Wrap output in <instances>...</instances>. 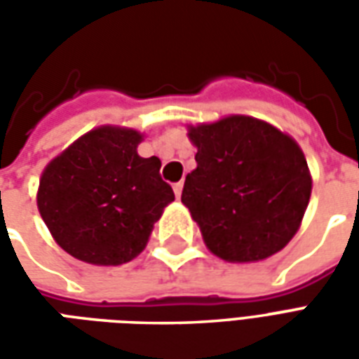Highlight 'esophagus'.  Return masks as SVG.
I'll use <instances>...</instances> for the list:
<instances>
[{"instance_id": "obj_1", "label": "esophagus", "mask_w": 359, "mask_h": 359, "mask_svg": "<svg viewBox=\"0 0 359 359\" xmlns=\"http://www.w3.org/2000/svg\"><path fill=\"white\" fill-rule=\"evenodd\" d=\"M182 187H184L182 182H177V184L172 187V190H175V196H177V198H180V194H182Z\"/></svg>"}]
</instances>
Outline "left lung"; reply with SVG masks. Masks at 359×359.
<instances>
[{
	"mask_svg": "<svg viewBox=\"0 0 359 359\" xmlns=\"http://www.w3.org/2000/svg\"><path fill=\"white\" fill-rule=\"evenodd\" d=\"M196 169L182 203L211 254L231 264L262 262L298 233L311 196V175L292 136L262 118L229 115L188 125Z\"/></svg>",
	"mask_w": 359,
	"mask_h": 359,
	"instance_id": "left-lung-1",
	"label": "left lung"
}]
</instances>
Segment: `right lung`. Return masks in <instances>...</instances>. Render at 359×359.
Returning <instances> with one entry per match:
<instances>
[{
    "mask_svg": "<svg viewBox=\"0 0 359 359\" xmlns=\"http://www.w3.org/2000/svg\"><path fill=\"white\" fill-rule=\"evenodd\" d=\"M144 134L115 125L82 134L46 165L38 211L67 254L92 265H123L146 248L175 200L159 157H140Z\"/></svg>",
    "mask_w": 359,
    "mask_h": 359,
    "instance_id": "right-lung-1",
    "label": "right lung"
}]
</instances>
